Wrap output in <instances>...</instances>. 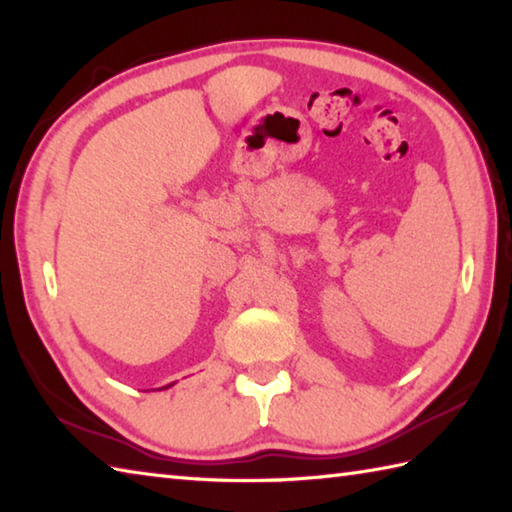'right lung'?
Returning a JSON list of instances; mask_svg holds the SVG:
<instances>
[{"instance_id": "obj_1", "label": "right lung", "mask_w": 512, "mask_h": 512, "mask_svg": "<svg viewBox=\"0 0 512 512\" xmlns=\"http://www.w3.org/2000/svg\"><path fill=\"white\" fill-rule=\"evenodd\" d=\"M167 387H171V385H167Z\"/></svg>"}]
</instances>
